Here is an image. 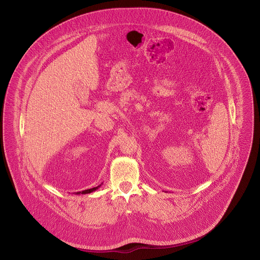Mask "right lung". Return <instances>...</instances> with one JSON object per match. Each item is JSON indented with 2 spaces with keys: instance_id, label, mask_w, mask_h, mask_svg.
Wrapping results in <instances>:
<instances>
[{
  "instance_id": "add662e5",
  "label": "right lung",
  "mask_w": 260,
  "mask_h": 260,
  "mask_svg": "<svg viewBox=\"0 0 260 260\" xmlns=\"http://www.w3.org/2000/svg\"><path fill=\"white\" fill-rule=\"evenodd\" d=\"M101 185H102V184H100V185L97 186V187H93V188H90V189H87V190H83V191L77 192V193H75V194H88V193H91V192L96 191Z\"/></svg>"
}]
</instances>
